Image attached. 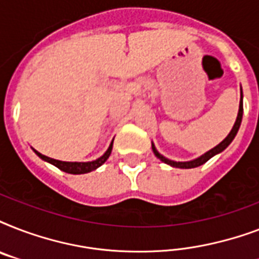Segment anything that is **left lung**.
Here are the masks:
<instances>
[{"instance_id": "left-lung-1", "label": "left lung", "mask_w": 259, "mask_h": 259, "mask_svg": "<svg viewBox=\"0 0 259 259\" xmlns=\"http://www.w3.org/2000/svg\"><path fill=\"white\" fill-rule=\"evenodd\" d=\"M242 98H243V95H242V89H241V102H239V111H238V117H237V121H235V123H234L233 129H231V132L229 133V136L223 140V141L219 144V145H217L215 148H212L211 150H208V152H205L204 154H201L200 157L195 158V160H191V161H173V160H169V158L164 157L162 154H160L157 152V149H156V146L152 144V149H153V153L156 154V157L160 158L162 162H165V164H168V165L170 166H175V168H181V169H189V168H196V166H200L203 165L204 162H207L211 157H213L215 154L221 153V152H223V150L227 148V146L231 144V141H233L234 138H235V136H237L238 130H239V126H241V122H242V115H243V102H242Z\"/></svg>"}]
</instances>
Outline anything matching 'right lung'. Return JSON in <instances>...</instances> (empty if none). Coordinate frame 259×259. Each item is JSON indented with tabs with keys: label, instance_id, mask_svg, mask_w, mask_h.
<instances>
[{
	"label": "right lung",
	"instance_id": "1",
	"mask_svg": "<svg viewBox=\"0 0 259 259\" xmlns=\"http://www.w3.org/2000/svg\"><path fill=\"white\" fill-rule=\"evenodd\" d=\"M111 149H113V142L110 144L109 149L106 150L105 154L102 156V157L97 158V160H94V161H89V162H68V161H60V160H55V158H51V157H47L44 154L38 153L37 150H34L33 152L37 154L38 157L44 160V161L50 162L52 165H55L56 168H59L60 170L63 172H67V173H71V175H83V173H89L91 170H95L97 168L103 164V162L109 158V156L111 154Z\"/></svg>",
	"mask_w": 259,
	"mask_h": 259
}]
</instances>
